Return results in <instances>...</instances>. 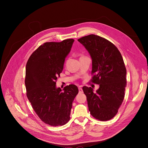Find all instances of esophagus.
Returning <instances> with one entry per match:
<instances>
[{
  "label": "esophagus",
  "mask_w": 148,
  "mask_h": 148,
  "mask_svg": "<svg viewBox=\"0 0 148 148\" xmlns=\"http://www.w3.org/2000/svg\"><path fill=\"white\" fill-rule=\"evenodd\" d=\"M79 93L80 94V93H82L83 92V89L81 87H79Z\"/></svg>",
  "instance_id": "1"
}]
</instances>
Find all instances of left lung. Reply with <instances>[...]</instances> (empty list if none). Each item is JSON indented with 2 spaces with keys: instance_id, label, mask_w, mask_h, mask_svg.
Masks as SVG:
<instances>
[{
  "instance_id": "1",
  "label": "left lung",
  "mask_w": 148,
  "mask_h": 148,
  "mask_svg": "<svg viewBox=\"0 0 148 148\" xmlns=\"http://www.w3.org/2000/svg\"><path fill=\"white\" fill-rule=\"evenodd\" d=\"M78 41L92 59L90 81L99 85L96 92L91 87H83L89 110L95 119L108 121L117 114L125 96L127 71L122 56L113 43L99 36L91 34Z\"/></svg>"
}]
</instances>
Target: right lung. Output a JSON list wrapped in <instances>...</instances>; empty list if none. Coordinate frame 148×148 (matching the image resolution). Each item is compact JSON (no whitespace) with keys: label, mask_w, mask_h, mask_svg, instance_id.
Segmentation results:
<instances>
[{"label":"right lung","mask_w":148,"mask_h":148,"mask_svg":"<svg viewBox=\"0 0 148 148\" xmlns=\"http://www.w3.org/2000/svg\"><path fill=\"white\" fill-rule=\"evenodd\" d=\"M74 40L47 42L29 57L26 66L27 97L40 119L51 126H62L70 119L72 104L79 89L69 84L56 88L58 77Z\"/></svg>","instance_id":"right-lung-1"}]
</instances>
